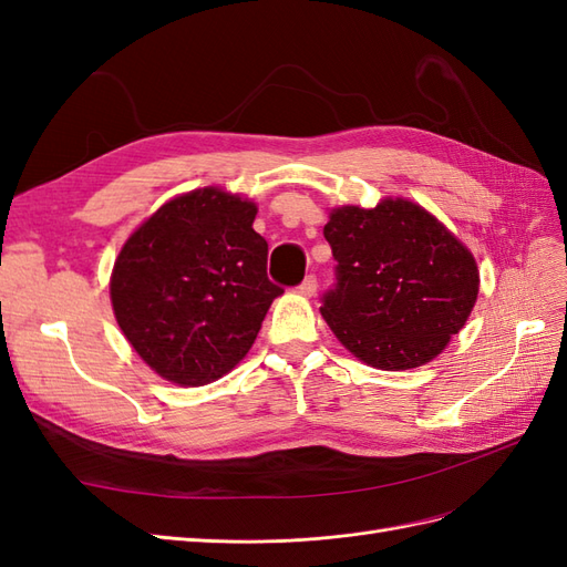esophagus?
<instances>
[{
	"instance_id": "34e87169",
	"label": "esophagus",
	"mask_w": 567,
	"mask_h": 567,
	"mask_svg": "<svg viewBox=\"0 0 567 567\" xmlns=\"http://www.w3.org/2000/svg\"><path fill=\"white\" fill-rule=\"evenodd\" d=\"M316 289H318L316 275H306V278H303V280H301V285H299V292H301L303 297H313V295H316Z\"/></svg>"
}]
</instances>
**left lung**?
Returning a JSON list of instances; mask_svg holds the SVG:
<instances>
[{
  "label": "left lung",
  "mask_w": 567,
  "mask_h": 567,
  "mask_svg": "<svg viewBox=\"0 0 567 567\" xmlns=\"http://www.w3.org/2000/svg\"><path fill=\"white\" fill-rule=\"evenodd\" d=\"M322 235L337 266L320 313L355 359L380 370L417 368L465 326L480 289L477 264L423 206H342Z\"/></svg>",
  "instance_id": "8db88e82"
}]
</instances>
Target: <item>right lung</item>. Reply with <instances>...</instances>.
Segmentation results:
<instances>
[{
  "instance_id": "add662e5",
  "label": "right lung",
  "mask_w": 567,
  "mask_h": 567,
  "mask_svg": "<svg viewBox=\"0 0 567 567\" xmlns=\"http://www.w3.org/2000/svg\"><path fill=\"white\" fill-rule=\"evenodd\" d=\"M254 218L251 202L204 187L161 206L125 241L111 275L113 313L161 378L214 382L251 349L282 295Z\"/></svg>"
}]
</instances>
